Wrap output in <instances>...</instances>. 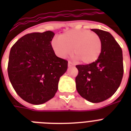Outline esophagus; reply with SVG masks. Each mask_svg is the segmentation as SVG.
<instances>
[{"label": "esophagus", "mask_w": 131, "mask_h": 131, "mask_svg": "<svg viewBox=\"0 0 131 131\" xmlns=\"http://www.w3.org/2000/svg\"><path fill=\"white\" fill-rule=\"evenodd\" d=\"M68 66H69V67H73L74 64L73 63H72L71 62L69 61V62H68Z\"/></svg>", "instance_id": "obj_1"}]
</instances>
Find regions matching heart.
I'll list each match as a JSON object with an SVG mask.
<instances>
[{
	"mask_svg": "<svg viewBox=\"0 0 131 131\" xmlns=\"http://www.w3.org/2000/svg\"><path fill=\"white\" fill-rule=\"evenodd\" d=\"M53 51L60 58L73 52L76 59L88 64L99 58L102 50L101 39L97 34L87 30H71L53 38L51 42Z\"/></svg>",
	"mask_w": 131,
	"mask_h": 131,
	"instance_id": "b5f03b06",
	"label": "heart"
}]
</instances>
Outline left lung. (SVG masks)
Segmentation results:
<instances>
[{
	"instance_id": "8db88e82",
	"label": "left lung",
	"mask_w": 131,
	"mask_h": 131,
	"mask_svg": "<svg viewBox=\"0 0 131 131\" xmlns=\"http://www.w3.org/2000/svg\"><path fill=\"white\" fill-rule=\"evenodd\" d=\"M99 36L102 50L95 62L76 65V88L80 96L92 103L105 101L116 92L122 82L124 67L122 51L114 37L107 31L92 29Z\"/></svg>"
}]
</instances>
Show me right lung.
<instances>
[{"mask_svg":"<svg viewBox=\"0 0 131 131\" xmlns=\"http://www.w3.org/2000/svg\"><path fill=\"white\" fill-rule=\"evenodd\" d=\"M51 31L23 36L12 46L8 75L16 93L25 101L40 105L55 96L68 61L56 56L51 45Z\"/></svg>","mask_w":131,"mask_h":131,"instance_id":"obj_1","label":"right lung"}]
</instances>
